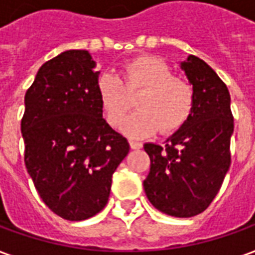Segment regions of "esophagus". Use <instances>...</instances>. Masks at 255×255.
Returning a JSON list of instances; mask_svg holds the SVG:
<instances>
[{
    "label": "esophagus",
    "instance_id": "1",
    "mask_svg": "<svg viewBox=\"0 0 255 255\" xmlns=\"http://www.w3.org/2000/svg\"><path fill=\"white\" fill-rule=\"evenodd\" d=\"M129 146H131L132 149H141V148H142V144L138 142V141H129Z\"/></svg>",
    "mask_w": 255,
    "mask_h": 255
}]
</instances>
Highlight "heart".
I'll return each instance as SVG.
<instances>
[{"label": "heart", "instance_id": "b5f03b06", "mask_svg": "<svg viewBox=\"0 0 255 255\" xmlns=\"http://www.w3.org/2000/svg\"><path fill=\"white\" fill-rule=\"evenodd\" d=\"M97 94L104 116L113 127H120L132 103L128 96L139 92L138 110L124 127L129 136L151 135L161 129L171 134L182 128L195 106L193 87L185 79L172 76L171 67L154 56H139L123 67L121 79L106 72L97 79Z\"/></svg>", "mask_w": 255, "mask_h": 255}]
</instances>
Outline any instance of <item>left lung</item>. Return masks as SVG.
Here are the masks:
<instances>
[{"label":"left lung","instance_id":"8db88e82","mask_svg":"<svg viewBox=\"0 0 255 255\" xmlns=\"http://www.w3.org/2000/svg\"><path fill=\"white\" fill-rule=\"evenodd\" d=\"M180 67L193 86V111L165 144L144 145L151 159L144 190L159 212L192 217L213 202L230 168L234 121L230 93L215 70L193 55Z\"/></svg>","mask_w":255,"mask_h":255}]
</instances>
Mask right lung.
Masks as SVG:
<instances>
[{
  "label": "right lung",
  "instance_id": "add662e5",
  "mask_svg": "<svg viewBox=\"0 0 255 255\" xmlns=\"http://www.w3.org/2000/svg\"><path fill=\"white\" fill-rule=\"evenodd\" d=\"M94 67L87 50L62 52L40 66L25 94V166L43 203L70 222L104 209L129 151L103 119Z\"/></svg>",
  "mask_w": 255,
  "mask_h": 255
}]
</instances>
